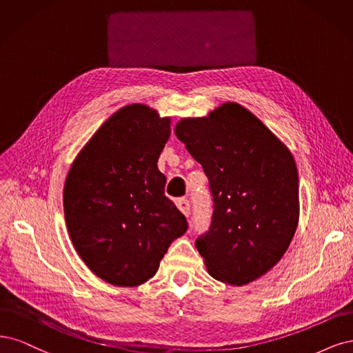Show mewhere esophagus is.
I'll return each instance as SVG.
<instances>
[{
  "instance_id": "1",
  "label": "esophagus",
  "mask_w": 353,
  "mask_h": 353,
  "mask_svg": "<svg viewBox=\"0 0 353 353\" xmlns=\"http://www.w3.org/2000/svg\"><path fill=\"white\" fill-rule=\"evenodd\" d=\"M176 205H177V208L183 212L186 217H189V214H190V203H189V201L188 199H185V198H179V199H176Z\"/></svg>"
}]
</instances>
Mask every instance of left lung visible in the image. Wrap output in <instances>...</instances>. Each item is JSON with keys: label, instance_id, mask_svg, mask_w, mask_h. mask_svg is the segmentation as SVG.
<instances>
[{"label": "left lung", "instance_id": "8db88e82", "mask_svg": "<svg viewBox=\"0 0 353 353\" xmlns=\"http://www.w3.org/2000/svg\"><path fill=\"white\" fill-rule=\"evenodd\" d=\"M174 132L210 180L212 221L196 241L210 276L232 286L264 276L286 254L299 223L290 150L230 101L208 116L181 119Z\"/></svg>", "mask_w": 353, "mask_h": 353}]
</instances>
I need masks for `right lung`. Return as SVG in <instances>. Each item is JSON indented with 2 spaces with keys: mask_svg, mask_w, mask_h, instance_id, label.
<instances>
[{
  "mask_svg": "<svg viewBox=\"0 0 353 353\" xmlns=\"http://www.w3.org/2000/svg\"><path fill=\"white\" fill-rule=\"evenodd\" d=\"M172 119L145 104L111 114L76 155L63 190L73 246L97 277L133 288L155 276L188 223L164 195L158 157Z\"/></svg>",
  "mask_w": 353,
  "mask_h": 353,
  "instance_id": "obj_1",
  "label": "right lung"
}]
</instances>
